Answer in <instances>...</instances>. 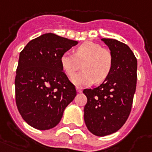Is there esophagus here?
<instances>
[{
	"mask_svg": "<svg viewBox=\"0 0 152 152\" xmlns=\"http://www.w3.org/2000/svg\"><path fill=\"white\" fill-rule=\"evenodd\" d=\"M76 91H77V93H81V92H82L81 88H80V87H76Z\"/></svg>",
	"mask_w": 152,
	"mask_h": 152,
	"instance_id": "1",
	"label": "esophagus"
}]
</instances>
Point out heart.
I'll use <instances>...</instances> for the list:
<instances>
[{
    "label": "heart",
    "mask_w": 152,
    "mask_h": 152,
    "mask_svg": "<svg viewBox=\"0 0 152 152\" xmlns=\"http://www.w3.org/2000/svg\"><path fill=\"white\" fill-rule=\"evenodd\" d=\"M113 55L108 48L93 42H85L75 50L74 55L65 52L60 57V64L69 77L79 70L80 72L72 79L78 86H88L95 81L101 83L110 75L113 67Z\"/></svg>",
    "instance_id": "obj_1"
}]
</instances>
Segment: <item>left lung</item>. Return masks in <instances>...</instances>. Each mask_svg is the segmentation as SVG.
Returning a JSON list of instances; mask_svg holds the SVG:
<instances>
[{
	"label": "left lung",
	"instance_id": "left-lung-1",
	"mask_svg": "<svg viewBox=\"0 0 152 152\" xmlns=\"http://www.w3.org/2000/svg\"><path fill=\"white\" fill-rule=\"evenodd\" d=\"M113 55L110 75L102 85L83 91L88 102L84 119L96 136L115 133L130 115L137 81V59L127 45L116 39H102Z\"/></svg>",
	"mask_w": 152,
	"mask_h": 152
}]
</instances>
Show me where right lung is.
<instances>
[{"instance_id": "obj_1", "label": "right lung", "mask_w": 152, "mask_h": 152, "mask_svg": "<svg viewBox=\"0 0 152 152\" xmlns=\"http://www.w3.org/2000/svg\"><path fill=\"white\" fill-rule=\"evenodd\" d=\"M78 43L52 33L31 40L21 51L15 77L19 113L30 126L45 130L60 122L65 108L76 96L60 57Z\"/></svg>"}]
</instances>
